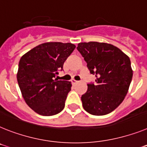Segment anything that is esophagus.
<instances>
[{
	"mask_svg": "<svg viewBox=\"0 0 147 147\" xmlns=\"http://www.w3.org/2000/svg\"><path fill=\"white\" fill-rule=\"evenodd\" d=\"M71 82H72V84H74H74L77 83V82H78V81H76V80H71Z\"/></svg>",
	"mask_w": 147,
	"mask_h": 147,
	"instance_id": "esophagus-1",
	"label": "esophagus"
}]
</instances>
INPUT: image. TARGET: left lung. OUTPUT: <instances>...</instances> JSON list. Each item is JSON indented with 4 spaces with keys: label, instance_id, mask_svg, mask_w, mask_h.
I'll return each mask as SVG.
<instances>
[{
    "label": "left lung",
    "instance_id": "left-lung-1",
    "mask_svg": "<svg viewBox=\"0 0 147 147\" xmlns=\"http://www.w3.org/2000/svg\"><path fill=\"white\" fill-rule=\"evenodd\" d=\"M76 48L96 76V82L88 84L81 96L84 109L97 116L109 114L123 101L129 88L133 71L129 56L111 44L96 41L81 42Z\"/></svg>",
    "mask_w": 147,
    "mask_h": 147
}]
</instances>
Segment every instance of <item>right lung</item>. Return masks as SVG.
<instances>
[{"mask_svg": "<svg viewBox=\"0 0 147 147\" xmlns=\"http://www.w3.org/2000/svg\"><path fill=\"white\" fill-rule=\"evenodd\" d=\"M76 46L47 42L25 53L18 64L17 80L25 102L35 112L52 116L65 108L71 82L55 79Z\"/></svg>", "mask_w": 147, "mask_h": 147, "instance_id": "add662e5", "label": "right lung"}]
</instances>
